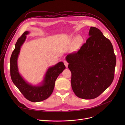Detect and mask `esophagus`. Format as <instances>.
<instances>
[{"label": "esophagus", "instance_id": "esophagus-1", "mask_svg": "<svg viewBox=\"0 0 125 125\" xmlns=\"http://www.w3.org/2000/svg\"><path fill=\"white\" fill-rule=\"evenodd\" d=\"M64 65H65V66H66V67H68V63L67 62V61H66V60H64Z\"/></svg>", "mask_w": 125, "mask_h": 125}]
</instances>
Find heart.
I'll use <instances>...</instances> for the list:
<instances>
[{"label":"heart","instance_id":"obj_1","mask_svg":"<svg viewBox=\"0 0 125 125\" xmlns=\"http://www.w3.org/2000/svg\"><path fill=\"white\" fill-rule=\"evenodd\" d=\"M76 41L77 43L80 44L83 41V39L81 36H77L76 38Z\"/></svg>","mask_w":125,"mask_h":125}]
</instances>
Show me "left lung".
<instances>
[{
	"label": "left lung",
	"instance_id": "left-lung-1",
	"mask_svg": "<svg viewBox=\"0 0 125 125\" xmlns=\"http://www.w3.org/2000/svg\"><path fill=\"white\" fill-rule=\"evenodd\" d=\"M90 37L78 51L66 58L72 73L71 85L78 97L99 96L112 83L116 63L111 42L97 28L91 27Z\"/></svg>",
	"mask_w": 125,
	"mask_h": 125
}]
</instances>
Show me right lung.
Returning a JSON list of instances; mask_svg holds the SVG:
<instances>
[{"instance_id":"add662e5","label":"right lung","mask_w":125,"mask_h":125,"mask_svg":"<svg viewBox=\"0 0 125 125\" xmlns=\"http://www.w3.org/2000/svg\"><path fill=\"white\" fill-rule=\"evenodd\" d=\"M28 31H25L17 40L10 58V76L14 84L28 100L40 102L48 98L52 94L55 82L63 71L66 68L63 62H60L53 67H49L45 73L42 84L33 86L26 82L19 74L17 65V59L21 46L26 39Z\"/></svg>"}]
</instances>
